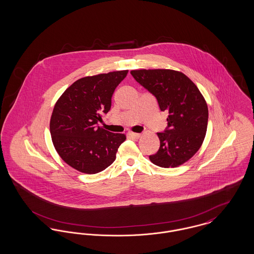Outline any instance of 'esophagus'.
I'll list each match as a JSON object with an SVG mask.
<instances>
[{
  "label": "esophagus",
  "mask_w": 254,
  "mask_h": 254,
  "mask_svg": "<svg viewBox=\"0 0 254 254\" xmlns=\"http://www.w3.org/2000/svg\"><path fill=\"white\" fill-rule=\"evenodd\" d=\"M129 135L133 137V138H135V139H139L141 137L140 133L129 132Z\"/></svg>",
  "instance_id": "1"
}]
</instances>
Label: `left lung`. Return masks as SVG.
Returning a JSON list of instances; mask_svg holds the SVG:
<instances>
[{"mask_svg":"<svg viewBox=\"0 0 254 254\" xmlns=\"http://www.w3.org/2000/svg\"><path fill=\"white\" fill-rule=\"evenodd\" d=\"M134 79L157 99L162 111H168L169 129L157 133L160 147L150 155L161 168H177L199 150L207 128L208 109L205 98L184 73L172 69H135Z\"/></svg>","mask_w":254,"mask_h":254,"instance_id":"left-lung-1","label":"left lung"}]
</instances>
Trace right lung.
<instances>
[{
	"label": "right lung",
	"instance_id": "add662e5",
	"mask_svg": "<svg viewBox=\"0 0 254 254\" xmlns=\"http://www.w3.org/2000/svg\"><path fill=\"white\" fill-rule=\"evenodd\" d=\"M128 70L86 76L74 82L57 100L50 118L52 143L71 168L95 174L115 160L126 134L98 127L102 113L109 112L111 98Z\"/></svg>",
	"mask_w": 254,
	"mask_h": 254
}]
</instances>
